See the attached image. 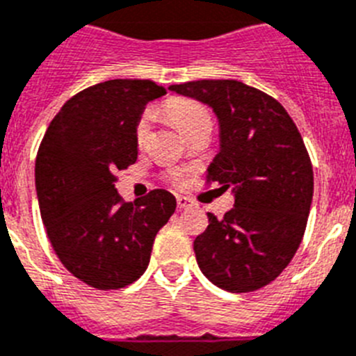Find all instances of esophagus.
<instances>
[{
  "label": "esophagus",
  "instance_id": "34e87169",
  "mask_svg": "<svg viewBox=\"0 0 356 356\" xmlns=\"http://www.w3.org/2000/svg\"><path fill=\"white\" fill-rule=\"evenodd\" d=\"M195 204H193V200L188 199V197L184 195H177V208L179 209H188V208H193Z\"/></svg>",
  "mask_w": 356,
  "mask_h": 356
}]
</instances>
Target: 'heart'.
<instances>
[{"mask_svg":"<svg viewBox=\"0 0 356 356\" xmlns=\"http://www.w3.org/2000/svg\"><path fill=\"white\" fill-rule=\"evenodd\" d=\"M163 113L175 123L182 134H193L202 127H211V113L204 104L193 98L172 97L163 104ZM152 109H147L140 116L134 127V138L138 147H145L150 136V123H152Z\"/></svg>","mask_w":356,"mask_h":356,"instance_id":"obj_1","label":"heart"}]
</instances>
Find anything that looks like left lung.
<instances>
[{
    "instance_id": "1",
    "label": "left lung",
    "mask_w": 356,
    "mask_h": 356,
    "mask_svg": "<svg viewBox=\"0 0 356 356\" xmlns=\"http://www.w3.org/2000/svg\"><path fill=\"white\" fill-rule=\"evenodd\" d=\"M208 104L220 125V150L208 182L231 188L234 208L195 238L202 274L227 292H254L285 270L307 229L314 170L305 141L285 107L238 80L170 86Z\"/></svg>"
}]
</instances>
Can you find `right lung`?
I'll return each instance as SVG.
<instances>
[{"instance_id": "add662e5", "label": "right lung", "mask_w": 356, "mask_h": 356, "mask_svg": "<svg viewBox=\"0 0 356 356\" xmlns=\"http://www.w3.org/2000/svg\"><path fill=\"white\" fill-rule=\"evenodd\" d=\"M166 89L152 80H107L76 92L55 114L35 159L42 224L64 267L98 290L134 283L147 270L175 197L152 190L123 202L116 172L134 165V127Z\"/></svg>"}]
</instances>
